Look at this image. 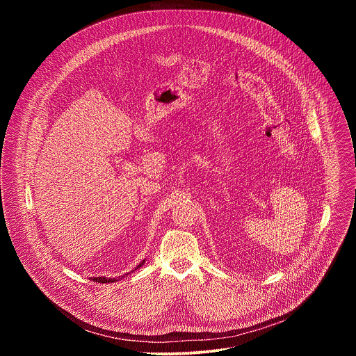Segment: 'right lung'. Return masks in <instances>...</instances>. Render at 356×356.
Listing matches in <instances>:
<instances>
[{
    "label": "right lung",
    "instance_id": "1",
    "mask_svg": "<svg viewBox=\"0 0 356 356\" xmlns=\"http://www.w3.org/2000/svg\"><path fill=\"white\" fill-rule=\"evenodd\" d=\"M143 264H145V261H142L135 269L140 268ZM127 275H128V273H127ZM121 277H124V276H121ZM91 280H92V282H98V283H114V282H117L118 279H117V277L113 279V277H104V276H101V277H91Z\"/></svg>",
    "mask_w": 356,
    "mask_h": 356
}]
</instances>
